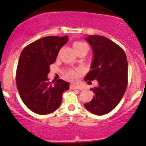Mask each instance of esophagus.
<instances>
[{
  "label": "esophagus",
  "instance_id": "esophagus-1",
  "mask_svg": "<svg viewBox=\"0 0 146 146\" xmlns=\"http://www.w3.org/2000/svg\"><path fill=\"white\" fill-rule=\"evenodd\" d=\"M70 88L71 89H79V86H76L74 84H70Z\"/></svg>",
  "mask_w": 146,
  "mask_h": 146
}]
</instances>
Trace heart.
<instances>
[{"label": "heart", "mask_w": 146, "mask_h": 146, "mask_svg": "<svg viewBox=\"0 0 146 146\" xmlns=\"http://www.w3.org/2000/svg\"><path fill=\"white\" fill-rule=\"evenodd\" d=\"M84 46H86V45L84 43L80 42H77L73 44V47H74L75 51L82 48ZM82 72L81 69H71V70H69L66 72V77L67 78V80H69L72 81V82H76V81H77V80L79 79V77L82 75Z\"/></svg>", "instance_id": "b5f03b06"}]
</instances>
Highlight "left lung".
Returning <instances> with one entry per match:
<instances>
[{"instance_id":"left-lung-1","label":"left lung","mask_w":146,"mask_h":146,"mask_svg":"<svg viewBox=\"0 0 146 146\" xmlns=\"http://www.w3.org/2000/svg\"><path fill=\"white\" fill-rule=\"evenodd\" d=\"M85 39L94 55L91 70L85 81L97 80L91 88L94 96L84 104L87 110L98 115L108 114L118 104L128 83V63L125 52L117 44L102 36L91 35Z\"/></svg>"}]
</instances>
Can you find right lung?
Here are the masks:
<instances>
[{"mask_svg": "<svg viewBox=\"0 0 146 146\" xmlns=\"http://www.w3.org/2000/svg\"><path fill=\"white\" fill-rule=\"evenodd\" d=\"M69 40L67 36H46L23 49L16 72L18 91L23 103L33 113H53L62 102V94L69 88L63 80L49 82L50 66L56 60L59 50Z\"/></svg>", "mask_w": 146, "mask_h": 146, "instance_id": "right-lung-1", "label": "right lung"}]
</instances>
